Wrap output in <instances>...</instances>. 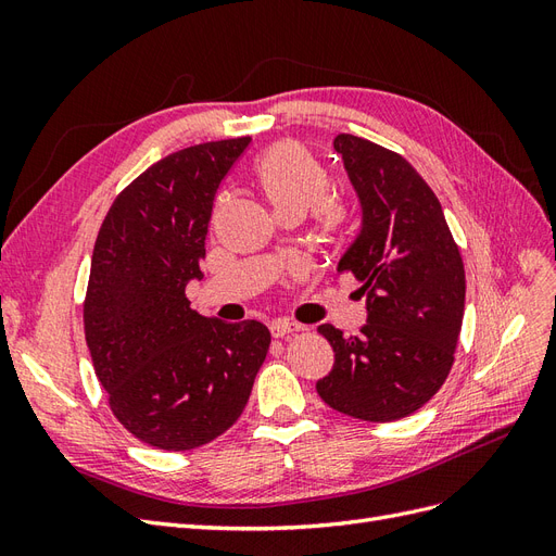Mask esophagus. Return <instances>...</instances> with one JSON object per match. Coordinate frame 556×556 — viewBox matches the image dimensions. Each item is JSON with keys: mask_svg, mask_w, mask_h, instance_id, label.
<instances>
[{"mask_svg": "<svg viewBox=\"0 0 556 556\" xmlns=\"http://www.w3.org/2000/svg\"><path fill=\"white\" fill-rule=\"evenodd\" d=\"M268 329H271L274 339H288V336L301 331L304 327H299L294 323H288V319H276V323H271V327H268Z\"/></svg>", "mask_w": 556, "mask_h": 556, "instance_id": "1", "label": "esophagus"}]
</instances>
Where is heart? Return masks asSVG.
<instances>
[{"label": "heart", "mask_w": 556, "mask_h": 556, "mask_svg": "<svg viewBox=\"0 0 556 556\" xmlns=\"http://www.w3.org/2000/svg\"><path fill=\"white\" fill-rule=\"evenodd\" d=\"M255 178L278 217H304L315 208L325 231L343 229L345 208L336 199L325 197L329 176L304 146L292 141L271 146L255 162Z\"/></svg>", "instance_id": "b5f03b06"}]
</instances>
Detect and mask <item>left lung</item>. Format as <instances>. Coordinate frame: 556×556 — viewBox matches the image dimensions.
Listing matches in <instances>:
<instances>
[{"label":"left lung","instance_id":"1","mask_svg":"<svg viewBox=\"0 0 556 556\" xmlns=\"http://www.w3.org/2000/svg\"><path fill=\"white\" fill-rule=\"evenodd\" d=\"M333 148L362 208L339 271L362 282L366 325L350 339L317 327L333 366L315 387L333 410L394 422L422 408L450 374L464 319V262L441 201L406 160L352 134H339Z\"/></svg>","mask_w":556,"mask_h":556}]
</instances>
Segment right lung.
I'll return each instance as SVG.
<instances>
[{
    "label": "right lung",
    "instance_id": "right-lung-1",
    "mask_svg": "<svg viewBox=\"0 0 556 556\" xmlns=\"http://www.w3.org/2000/svg\"><path fill=\"white\" fill-rule=\"evenodd\" d=\"M250 137L166 155L109 208L92 252L83 323L113 415L139 441L194 450L241 417L271 333L190 308L215 192Z\"/></svg>",
    "mask_w": 556,
    "mask_h": 556
}]
</instances>
